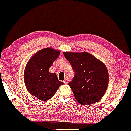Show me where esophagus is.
Here are the masks:
<instances>
[{"instance_id": "obj_1", "label": "esophagus", "mask_w": 131, "mask_h": 131, "mask_svg": "<svg viewBox=\"0 0 131 131\" xmlns=\"http://www.w3.org/2000/svg\"><path fill=\"white\" fill-rule=\"evenodd\" d=\"M69 79L68 77H66L65 78V80L63 81V83L65 84H68L69 83Z\"/></svg>"}]
</instances>
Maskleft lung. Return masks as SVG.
<instances>
[{"label": "left lung", "instance_id": "8db88e82", "mask_svg": "<svg viewBox=\"0 0 131 131\" xmlns=\"http://www.w3.org/2000/svg\"><path fill=\"white\" fill-rule=\"evenodd\" d=\"M75 72L69 83L78 103L89 105L101 99L106 93L109 76L104 64L87 52H64Z\"/></svg>", "mask_w": 131, "mask_h": 131}]
</instances>
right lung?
I'll return each mask as SVG.
<instances>
[{"label": "right lung", "instance_id": "add662e5", "mask_svg": "<svg viewBox=\"0 0 131 131\" xmlns=\"http://www.w3.org/2000/svg\"><path fill=\"white\" fill-rule=\"evenodd\" d=\"M60 55V52L46 48L30 59L24 70V82L28 91L42 101L50 99L63 83L49 68Z\"/></svg>", "mask_w": 131, "mask_h": 131}]
</instances>
